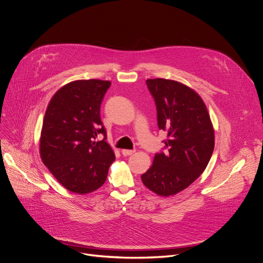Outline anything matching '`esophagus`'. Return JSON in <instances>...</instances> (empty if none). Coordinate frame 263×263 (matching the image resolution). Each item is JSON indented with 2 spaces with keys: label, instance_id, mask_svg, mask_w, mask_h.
<instances>
[{
  "label": "esophagus",
  "instance_id": "obj_1",
  "mask_svg": "<svg viewBox=\"0 0 263 263\" xmlns=\"http://www.w3.org/2000/svg\"><path fill=\"white\" fill-rule=\"evenodd\" d=\"M134 153H135V150H127V149L122 150V154H123L124 156H130V155H132V154H134Z\"/></svg>",
  "mask_w": 263,
  "mask_h": 263
}]
</instances>
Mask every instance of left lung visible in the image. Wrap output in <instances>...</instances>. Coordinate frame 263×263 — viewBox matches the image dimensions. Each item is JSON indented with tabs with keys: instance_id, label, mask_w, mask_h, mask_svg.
<instances>
[{
	"instance_id": "obj_1",
	"label": "left lung",
	"mask_w": 263,
	"mask_h": 263,
	"mask_svg": "<svg viewBox=\"0 0 263 263\" xmlns=\"http://www.w3.org/2000/svg\"><path fill=\"white\" fill-rule=\"evenodd\" d=\"M157 109V125L166 134L165 153H157L141 181L159 196L179 193L205 170L215 146L214 128L200 95L165 79L147 80Z\"/></svg>"
}]
</instances>
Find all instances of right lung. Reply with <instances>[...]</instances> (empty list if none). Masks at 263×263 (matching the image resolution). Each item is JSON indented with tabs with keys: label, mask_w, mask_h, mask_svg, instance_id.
<instances>
[{
	"label": "right lung",
	"mask_w": 263,
	"mask_h": 263,
	"mask_svg": "<svg viewBox=\"0 0 263 263\" xmlns=\"http://www.w3.org/2000/svg\"><path fill=\"white\" fill-rule=\"evenodd\" d=\"M109 81L79 80L60 88L46 109L40 155L55 179L70 192L88 194L101 187L115 160L101 121ZM99 134L105 137L95 142Z\"/></svg>",
	"instance_id": "add662e5"
}]
</instances>
